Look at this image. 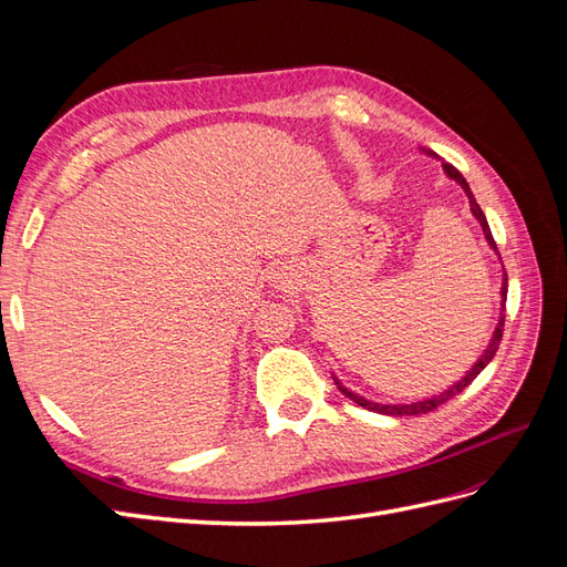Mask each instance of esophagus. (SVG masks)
<instances>
[{"label": "esophagus", "instance_id": "1", "mask_svg": "<svg viewBox=\"0 0 567 567\" xmlns=\"http://www.w3.org/2000/svg\"><path fill=\"white\" fill-rule=\"evenodd\" d=\"M274 281H277V286H286L288 284V274L286 271L274 274Z\"/></svg>", "mask_w": 567, "mask_h": 567}]
</instances>
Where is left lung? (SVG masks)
Segmentation results:
<instances>
[{"mask_svg": "<svg viewBox=\"0 0 567 567\" xmlns=\"http://www.w3.org/2000/svg\"><path fill=\"white\" fill-rule=\"evenodd\" d=\"M423 153H427V156L431 158H437L433 151H427V148H421ZM440 161V158H437ZM442 163V169H444V175H447L450 179H454L461 188H463V194L468 196V203H471V213H473V217L480 221V227H483V234H485V241H487V246L496 252V244H494V238H492V231H489V225H487V217H485V213L480 210V205L475 203V196H473V192H471V186H468V182L463 179V175L458 173V169L454 167V165H450V163H444V161H440ZM499 255V252H496ZM502 260V257H499ZM506 293H508V279H506V274H504V281H502V290H499V296H502V307H499V319H496V326H494V333H492V338H489V342H487V348H485V352L477 357V362L471 367V371H466V375H461V379L454 383V385H450L447 390H442V392H437V394H431V398H423V400H416V402H404V404H383V402H373V400H367V398H362V394H357V392H352L350 388H346L340 383V379L338 375L333 373V381H336V385H338V390L346 394V398H350L354 404H359V406H364V409H369V411H375V414H385V416H419V414H427V411H433V409H437L440 404H444V402H450L452 398H456L458 392H463L466 390L477 375H480V371H483L492 359H494V354H496V350H499V342H502V333H504V312H506Z\"/></svg>", "mask_w": 567, "mask_h": 567, "instance_id": "obj_1", "label": "left lung"}]
</instances>
